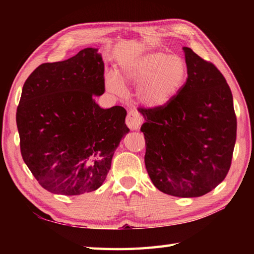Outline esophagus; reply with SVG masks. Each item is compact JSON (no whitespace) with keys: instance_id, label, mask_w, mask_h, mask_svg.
I'll list each match as a JSON object with an SVG mask.
<instances>
[{"instance_id":"esophagus-1","label":"esophagus","mask_w":254,"mask_h":254,"mask_svg":"<svg viewBox=\"0 0 254 254\" xmlns=\"http://www.w3.org/2000/svg\"><path fill=\"white\" fill-rule=\"evenodd\" d=\"M142 123H143V118L139 112L135 110H131L128 112L127 118H126V124L130 130L140 129Z\"/></svg>"}]
</instances>
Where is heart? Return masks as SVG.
<instances>
[{"label": "heart", "instance_id": "1", "mask_svg": "<svg viewBox=\"0 0 254 254\" xmlns=\"http://www.w3.org/2000/svg\"><path fill=\"white\" fill-rule=\"evenodd\" d=\"M124 81L139 86L136 97L148 108H160L177 95L187 77V64L178 55L165 52H151L145 56L125 64L121 67ZM107 83L114 91L122 90L117 76L111 75Z\"/></svg>", "mask_w": 254, "mask_h": 254}]
</instances>
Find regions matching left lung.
<instances>
[{"mask_svg": "<svg viewBox=\"0 0 254 254\" xmlns=\"http://www.w3.org/2000/svg\"><path fill=\"white\" fill-rule=\"evenodd\" d=\"M188 79L172 101L143 109L145 166L159 190L200 197L224 181L236 141L233 96L218 68L183 48Z\"/></svg>", "mask_w": 254, "mask_h": 254, "instance_id": "left-lung-1", "label": "left lung"}]
</instances>
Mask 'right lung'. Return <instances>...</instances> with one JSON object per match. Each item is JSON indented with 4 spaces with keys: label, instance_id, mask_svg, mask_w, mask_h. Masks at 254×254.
<instances>
[{
    "label": "right lung",
    "instance_id": "add662e5",
    "mask_svg": "<svg viewBox=\"0 0 254 254\" xmlns=\"http://www.w3.org/2000/svg\"><path fill=\"white\" fill-rule=\"evenodd\" d=\"M104 71L98 49L87 48L39 65L23 86L17 109L22 158L53 194L97 190L129 132L123 107L103 109L95 103L94 96L105 92Z\"/></svg>",
    "mask_w": 254,
    "mask_h": 254
}]
</instances>
